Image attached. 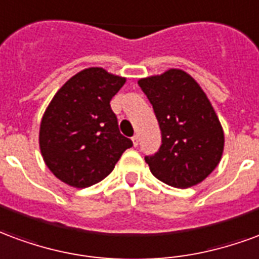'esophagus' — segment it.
Here are the masks:
<instances>
[{"mask_svg": "<svg viewBox=\"0 0 259 259\" xmlns=\"http://www.w3.org/2000/svg\"><path fill=\"white\" fill-rule=\"evenodd\" d=\"M132 143H134V146H138V145H139V137H138V135H134V137H132Z\"/></svg>", "mask_w": 259, "mask_h": 259, "instance_id": "34e87169", "label": "esophagus"}]
</instances>
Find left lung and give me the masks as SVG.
Returning a JSON list of instances; mask_svg holds the SVG:
<instances>
[{"mask_svg": "<svg viewBox=\"0 0 259 259\" xmlns=\"http://www.w3.org/2000/svg\"><path fill=\"white\" fill-rule=\"evenodd\" d=\"M161 130V146L145 157L164 184L186 189L200 184L220 164L225 135L214 107L186 71L169 69L138 81Z\"/></svg>", "mask_w": 259, "mask_h": 259, "instance_id": "obj_1", "label": "left lung"}]
</instances>
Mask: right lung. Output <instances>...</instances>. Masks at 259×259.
<instances>
[{
  "mask_svg": "<svg viewBox=\"0 0 259 259\" xmlns=\"http://www.w3.org/2000/svg\"><path fill=\"white\" fill-rule=\"evenodd\" d=\"M125 77L102 67L74 74L55 94L39 124V150L55 177L88 188L113 171L131 139L118 131L110 101Z\"/></svg>",
  "mask_w": 259,
  "mask_h": 259,
  "instance_id": "1",
  "label": "right lung"
}]
</instances>
